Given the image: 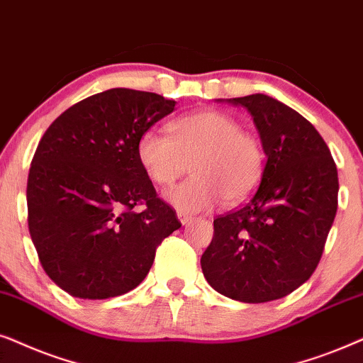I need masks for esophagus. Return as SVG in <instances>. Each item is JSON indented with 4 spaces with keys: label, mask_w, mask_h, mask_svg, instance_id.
<instances>
[{
    "label": "esophagus",
    "mask_w": 363,
    "mask_h": 363,
    "mask_svg": "<svg viewBox=\"0 0 363 363\" xmlns=\"http://www.w3.org/2000/svg\"><path fill=\"white\" fill-rule=\"evenodd\" d=\"M177 217H179V220L182 222V225H187L192 220V216L186 214V212H177Z\"/></svg>",
    "instance_id": "obj_1"
}]
</instances>
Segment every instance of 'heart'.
Here are the masks:
<instances>
[{
	"label": "heart",
	"instance_id": "b5f03b06",
	"mask_svg": "<svg viewBox=\"0 0 363 363\" xmlns=\"http://www.w3.org/2000/svg\"><path fill=\"white\" fill-rule=\"evenodd\" d=\"M166 134L147 129L138 141V159L154 184L169 187L187 172L192 176L167 194L181 212H202L220 199L238 204L259 186L265 154L255 134L219 111H197L169 124Z\"/></svg>",
	"mask_w": 363,
	"mask_h": 363
}]
</instances>
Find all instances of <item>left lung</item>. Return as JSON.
<instances>
[{
  "label": "left lung",
  "mask_w": 363,
  "mask_h": 363,
  "mask_svg": "<svg viewBox=\"0 0 363 363\" xmlns=\"http://www.w3.org/2000/svg\"><path fill=\"white\" fill-rule=\"evenodd\" d=\"M229 103L252 116L267 159L250 199L214 219L201 267L222 296L270 302L307 282L320 262L335 219L339 176L325 141L297 111L265 94Z\"/></svg>",
  "instance_id": "left-lung-1"
}]
</instances>
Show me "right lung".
Segmentation results:
<instances>
[{
    "mask_svg": "<svg viewBox=\"0 0 363 363\" xmlns=\"http://www.w3.org/2000/svg\"><path fill=\"white\" fill-rule=\"evenodd\" d=\"M174 106L156 93L108 89L66 109L38 144L28 227L45 272L69 296L96 301L133 291L157 245L181 227L136 151L141 134Z\"/></svg>",
    "mask_w": 363,
    "mask_h": 363,
    "instance_id": "add662e5",
    "label": "right lung"
}]
</instances>
